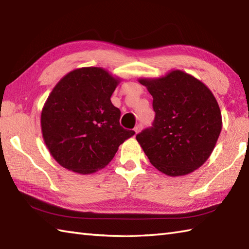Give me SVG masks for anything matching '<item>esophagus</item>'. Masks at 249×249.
<instances>
[{
  "instance_id": "34e87169",
  "label": "esophagus",
  "mask_w": 249,
  "mask_h": 249,
  "mask_svg": "<svg viewBox=\"0 0 249 249\" xmlns=\"http://www.w3.org/2000/svg\"><path fill=\"white\" fill-rule=\"evenodd\" d=\"M141 128H142V125H140V124H139V125H137V126H136V127L134 128V131H135V133H136V135L139 133V131L141 130Z\"/></svg>"
}]
</instances>
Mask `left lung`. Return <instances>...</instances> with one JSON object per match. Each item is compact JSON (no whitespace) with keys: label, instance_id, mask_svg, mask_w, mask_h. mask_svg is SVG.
Instances as JSON below:
<instances>
[{"label":"left lung","instance_id":"left-lung-1","mask_svg":"<svg viewBox=\"0 0 249 249\" xmlns=\"http://www.w3.org/2000/svg\"><path fill=\"white\" fill-rule=\"evenodd\" d=\"M153 96L155 120L136 136L157 170L181 177L208 160L223 126L217 100L197 78L171 71L160 78H141Z\"/></svg>","mask_w":249,"mask_h":249}]
</instances>
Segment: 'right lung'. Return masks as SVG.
Masks as SVG:
<instances>
[{
  "mask_svg": "<svg viewBox=\"0 0 249 249\" xmlns=\"http://www.w3.org/2000/svg\"><path fill=\"white\" fill-rule=\"evenodd\" d=\"M120 83L102 67H82L56 83L41 110L40 125L52 157L68 170L89 174L112 160L135 135L120 125L110 97Z\"/></svg>",
  "mask_w": 249,
  "mask_h": 249,
  "instance_id": "add662e5",
  "label": "right lung"
}]
</instances>
